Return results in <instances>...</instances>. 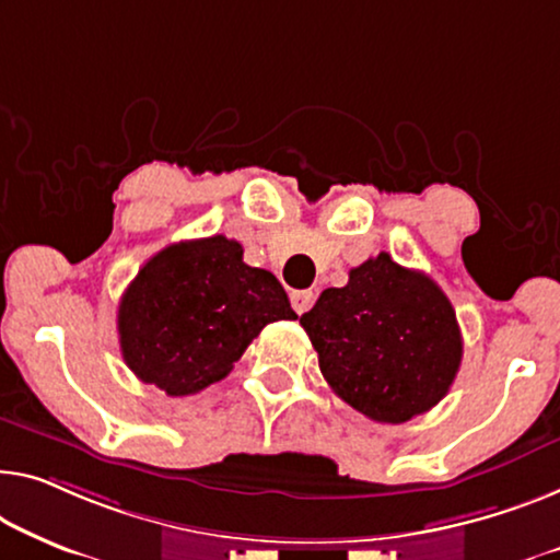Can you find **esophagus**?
Wrapping results in <instances>:
<instances>
[{
  "mask_svg": "<svg viewBox=\"0 0 560 560\" xmlns=\"http://www.w3.org/2000/svg\"><path fill=\"white\" fill-rule=\"evenodd\" d=\"M314 304V291H291V306L296 314L308 312V306Z\"/></svg>",
  "mask_w": 560,
  "mask_h": 560,
  "instance_id": "obj_1",
  "label": "esophagus"
}]
</instances>
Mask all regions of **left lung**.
I'll list each match as a JSON object with an SVG mask.
<instances>
[{
    "mask_svg": "<svg viewBox=\"0 0 560 560\" xmlns=\"http://www.w3.org/2000/svg\"><path fill=\"white\" fill-rule=\"evenodd\" d=\"M329 387L377 422H407L447 395L463 360L455 308L435 281L392 256L366 258L347 287L302 314Z\"/></svg>",
    "mask_w": 560,
    "mask_h": 560,
    "instance_id": "8db88e82",
    "label": "left lung"
}]
</instances>
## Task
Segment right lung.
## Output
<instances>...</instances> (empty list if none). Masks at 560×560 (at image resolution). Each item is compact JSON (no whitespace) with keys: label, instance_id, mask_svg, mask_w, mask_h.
<instances>
[{"label":"right lung","instance_id":"add662e5","mask_svg":"<svg viewBox=\"0 0 560 560\" xmlns=\"http://www.w3.org/2000/svg\"><path fill=\"white\" fill-rule=\"evenodd\" d=\"M279 319H296L287 291L271 271L244 264L238 241H180L150 256L125 289L120 352L138 380L186 397L226 377Z\"/></svg>","mask_w":560,"mask_h":560}]
</instances>
